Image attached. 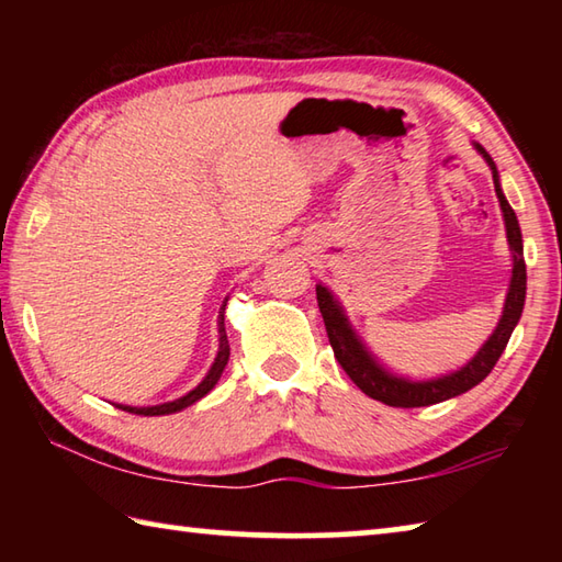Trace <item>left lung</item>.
<instances>
[{"label":"left lung","instance_id":"obj_1","mask_svg":"<svg viewBox=\"0 0 562 562\" xmlns=\"http://www.w3.org/2000/svg\"><path fill=\"white\" fill-rule=\"evenodd\" d=\"M479 150L483 154V158L488 160V166L493 170V186H496L501 211H503V217H506L508 245L513 250V278H510L506 307H503V317L498 322L496 331H493L491 339L479 349V355H475L469 364L461 367L459 372L446 374L439 379H426V382H412V379L406 376L392 374L382 361L372 355V351L361 345V339L355 335V329H351L345 310H341V304L337 302L335 294H331L325 284H317V304H319L322 319H325L329 345L335 349V359L361 392L386 406H396V408L431 406V404L446 402V398L451 396L469 392V389H473L475 384H481L483 379L491 374V369L496 367V361L501 359L503 349H506L508 339L513 335V327H516L520 319L522 302H526V260H522V237H520L518 217L513 213V207L508 205L506 195H503V190L498 186L496 164H493V158L481 146Z\"/></svg>","mask_w":562,"mask_h":562}]
</instances>
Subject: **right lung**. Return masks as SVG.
<instances>
[{"mask_svg":"<svg viewBox=\"0 0 562 562\" xmlns=\"http://www.w3.org/2000/svg\"><path fill=\"white\" fill-rule=\"evenodd\" d=\"M221 349H217V357L213 361L211 372L205 374V379L195 389H190L188 394L173 398V402H164V404H150V406H126V404H119V408L128 414H138V416H164V414H176L180 408H186L190 404H195L198 398H203L211 389L217 384V379H221L223 369L227 364V357H231V345H227V335H225V304H223V312H221Z\"/></svg>","mask_w":562,"mask_h":562,"instance_id":"1","label":"right lung"}]
</instances>
